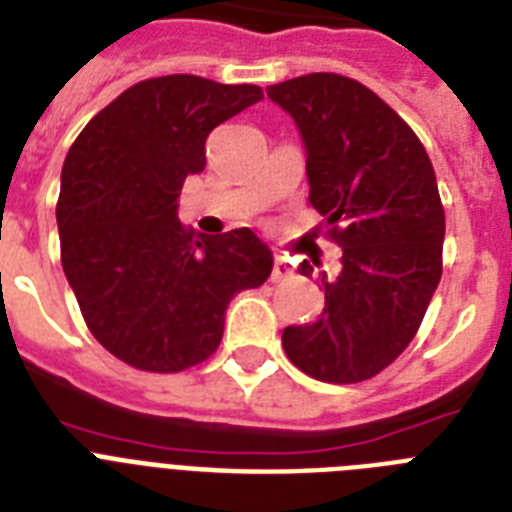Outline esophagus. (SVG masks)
Returning a JSON list of instances; mask_svg holds the SVG:
<instances>
[{"mask_svg":"<svg viewBox=\"0 0 512 512\" xmlns=\"http://www.w3.org/2000/svg\"><path fill=\"white\" fill-rule=\"evenodd\" d=\"M292 273H294L292 263H289L284 255L273 257V270H270V281H273V284H278V281H286V278L292 276Z\"/></svg>","mask_w":512,"mask_h":512,"instance_id":"1","label":"esophagus"}]
</instances>
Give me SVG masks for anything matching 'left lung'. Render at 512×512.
<instances>
[{"label": "left lung", "mask_w": 512, "mask_h": 512, "mask_svg": "<svg viewBox=\"0 0 512 512\" xmlns=\"http://www.w3.org/2000/svg\"><path fill=\"white\" fill-rule=\"evenodd\" d=\"M299 126L310 205L342 247L336 278L321 273L326 307L286 326V357L326 384H360L413 342L442 278L444 207L421 139L355 78L307 73L268 86ZM313 276V265H299Z\"/></svg>", "instance_id": "obj_1"}]
</instances>
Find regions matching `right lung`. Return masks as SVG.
<instances>
[{"mask_svg":"<svg viewBox=\"0 0 512 512\" xmlns=\"http://www.w3.org/2000/svg\"><path fill=\"white\" fill-rule=\"evenodd\" d=\"M263 99L252 83H134L73 141L57 199L60 260L89 331L131 368L178 373L218 350L231 297L273 255L249 228L197 236L176 215L215 126Z\"/></svg>","mask_w":512,"mask_h":512,"instance_id":"right-lung-1","label":"right lung"}]
</instances>
